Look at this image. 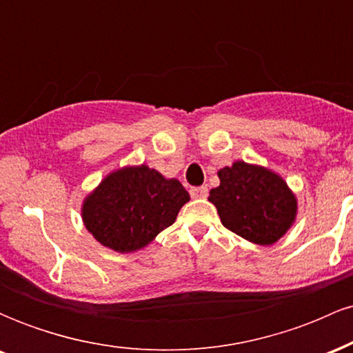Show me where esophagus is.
<instances>
[{"mask_svg":"<svg viewBox=\"0 0 353 353\" xmlns=\"http://www.w3.org/2000/svg\"><path fill=\"white\" fill-rule=\"evenodd\" d=\"M189 192L194 199H204V197H208L209 189L205 185H201V188H190Z\"/></svg>","mask_w":353,"mask_h":353,"instance_id":"1","label":"esophagus"}]
</instances>
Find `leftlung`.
I'll list each match as a JSON object with an SVG mask.
<instances>
[{
	"label": "left lung",
	"mask_w": 353,
	"mask_h": 353,
	"mask_svg": "<svg viewBox=\"0 0 353 353\" xmlns=\"http://www.w3.org/2000/svg\"><path fill=\"white\" fill-rule=\"evenodd\" d=\"M221 185L210 190L224 228L254 244L270 245L292 225L297 201L277 174L242 161L219 171Z\"/></svg>",
	"instance_id": "left-lung-1"
}]
</instances>
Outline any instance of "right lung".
<instances>
[{
	"mask_svg": "<svg viewBox=\"0 0 353 353\" xmlns=\"http://www.w3.org/2000/svg\"><path fill=\"white\" fill-rule=\"evenodd\" d=\"M188 201V190L179 181L164 179L148 165L125 168L109 174L88 196L83 221L103 245L132 252L172 225Z\"/></svg>",
	"mask_w": 353,
	"mask_h": 353,
	"instance_id": "obj_1",
	"label": "right lung"
}]
</instances>
